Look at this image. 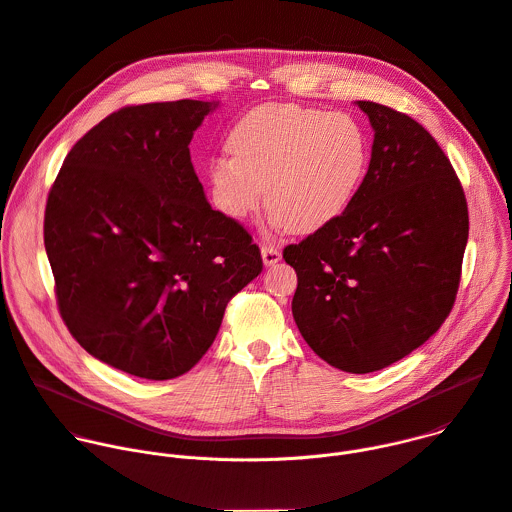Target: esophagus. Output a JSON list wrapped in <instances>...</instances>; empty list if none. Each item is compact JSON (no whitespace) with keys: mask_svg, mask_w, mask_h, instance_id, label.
I'll use <instances>...</instances> for the list:
<instances>
[{"mask_svg":"<svg viewBox=\"0 0 512 512\" xmlns=\"http://www.w3.org/2000/svg\"><path fill=\"white\" fill-rule=\"evenodd\" d=\"M261 257H263L265 265H275L281 259V253H279V249L275 245L269 243V245L261 247Z\"/></svg>","mask_w":512,"mask_h":512,"instance_id":"obj_1","label":"esophagus"}]
</instances>
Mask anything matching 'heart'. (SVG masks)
Returning a JSON list of instances; mask_svg holds the SVG:
<instances>
[{
	"label": "heart",
	"mask_w": 512,
	"mask_h": 512,
	"mask_svg": "<svg viewBox=\"0 0 512 512\" xmlns=\"http://www.w3.org/2000/svg\"><path fill=\"white\" fill-rule=\"evenodd\" d=\"M233 158H214L208 180L216 206L235 221L257 212L267 188L271 223L316 233L352 204L371 162L364 127L348 113L261 105L229 133Z\"/></svg>",
	"instance_id": "obj_1"
}]
</instances>
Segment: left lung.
Instances as JSON below:
<instances>
[{
	"label": "left lung",
	"instance_id": "left-lung-1",
	"mask_svg": "<svg viewBox=\"0 0 512 512\" xmlns=\"http://www.w3.org/2000/svg\"><path fill=\"white\" fill-rule=\"evenodd\" d=\"M375 129L352 204L283 259L298 273L294 320L334 369L364 375L433 336L456 302L468 243L462 184L423 125L356 101Z\"/></svg>",
	"mask_w": 512,
	"mask_h": 512
}]
</instances>
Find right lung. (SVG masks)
I'll return each mask as SVG.
<instances>
[{"instance_id":"right-lung-1","label":"right lung","mask_w":512,"mask_h":512,"mask_svg":"<svg viewBox=\"0 0 512 512\" xmlns=\"http://www.w3.org/2000/svg\"><path fill=\"white\" fill-rule=\"evenodd\" d=\"M204 101L123 107L68 152L48 192L44 247L60 316L89 354L139 379L188 373L261 251L212 210L190 141Z\"/></svg>"}]
</instances>
